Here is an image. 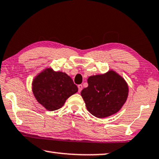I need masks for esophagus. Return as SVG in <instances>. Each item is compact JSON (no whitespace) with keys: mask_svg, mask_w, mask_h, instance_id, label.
Masks as SVG:
<instances>
[{"mask_svg":"<svg viewBox=\"0 0 159 159\" xmlns=\"http://www.w3.org/2000/svg\"><path fill=\"white\" fill-rule=\"evenodd\" d=\"M78 88H79V92H80V91H81V90L83 89V86L81 84L78 85Z\"/></svg>","mask_w":159,"mask_h":159,"instance_id":"esophagus-1","label":"esophagus"}]
</instances>
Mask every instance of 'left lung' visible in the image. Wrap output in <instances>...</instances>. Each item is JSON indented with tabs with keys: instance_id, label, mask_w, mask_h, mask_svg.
I'll list each match as a JSON object with an SVG mask.
<instances>
[{
	"instance_id": "left-lung-1",
	"label": "left lung",
	"mask_w": 159,
	"mask_h": 159,
	"mask_svg": "<svg viewBox=\"0 0 159 159\" xmlns=\"http://www.w3.org/2000/svg\"><path fill=\"white\" fill-rule=\"evenodd\" d=\"M89 86L81 91V97L91 115L104 118L120 110L128 96V86L122 76L114 70L104 74L91 75Z\"/></svg>"
}]
</instances>
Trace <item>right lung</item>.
Masks as SVG:
<instances>
[{
  "mask_svg": "<svg viewBox=\"0 0 159 159\" xmlns=\"http://www.w3.org/2000/svg\"><path fill=\"white\" fill-rule=\"evenodd\" d=\"M32 91L37 101L49 111L63 106L66 99L78 91L71 78L51 68L39 73L32 81Z\"/></svg>",
  "mask_w": 159,
  "mask_h": 159,
  "instance_id": "right-lung-1",
  "label": "right lung"
}]
</instances>
